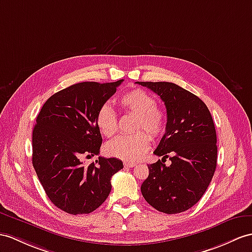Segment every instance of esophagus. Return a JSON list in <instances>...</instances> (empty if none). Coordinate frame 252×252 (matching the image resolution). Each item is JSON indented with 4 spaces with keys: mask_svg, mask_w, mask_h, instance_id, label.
<instances>
[{
    "mask_svg": "<svg viewBox=\"0 0 252 252\" xmlns=\"http://www.w3.org/2000/svg\"><path fill=\"white\" fill-rule=\"evenodd\" d=\"M124 165L126 168H133L134 165H137V163H134V162H130V161H125L124 162Z\"/></svg>",
    "mask_w": 252,
    "mask_h": 252,
    "instance_id": "34e87169",
    "label": "esophagus"
}]
</instances>
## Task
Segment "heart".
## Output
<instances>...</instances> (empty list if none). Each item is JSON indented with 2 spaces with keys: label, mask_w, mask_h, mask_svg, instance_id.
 Masks as SVG:
<instances>
[{
  "label": "heart",
  "mask_w": 252,
  "mask_h": 252,
  "mask_svg": "<svg viewBox=\"0 0 252 252\" xmlns=\"http://www.w3.org/2000/svg\"><path fill=\"white\" fill-rule=\"evenodd\" d=\"M155 98L142 89L128 91L119 98V105L123 112L136 115L134 131L131 136L116 138L106 145V152L110 156L123 160L136 161L149 150L151 138L157 139L162 136L167 126V116L161 108L155 105ZM98 129L108 138L118 131V119L113 109L103 105L96 115ZM138 130H145L138 132Z\"/></svg>",
  "instance_id": "obj_1"
}]
</instances>
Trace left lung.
<instances>
[{
  "instance_id": "obj_1",
  "label": "left lung",
  "mask_w": 252,
  "mask_h": 252,
  "mask_svg": "<svg viewBox=\"0 0 252 252\" xmlns=\"http://www.w3.org/2000/svg\"><path fill=\"white\" fill-rule=\"evenodd\" d=\"M156 93L167 109L165 132L141 186L147 203L165 214L189 210L202 198L217 165V136L210 110L198 96L171 82H137ZM169 155L171 156L169 158ZM169 157L170 166L163 160Z\"/></svg>"
}]
</instances>
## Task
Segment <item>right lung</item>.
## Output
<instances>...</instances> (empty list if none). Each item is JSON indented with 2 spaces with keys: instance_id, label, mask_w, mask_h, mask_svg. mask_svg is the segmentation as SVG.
Segmentation results:
<instances>
[{
  "instance_id": "right-lung-1",
  "label": "right lung",
  "mask_w": 252,
  "mask_h": 252,
  "mask_svg": "<svg viewBox=\"0 0 252 252\" xmlns=\"http://www.w3.org/2000/svg\"><path fill=\"white\" fill-rule=\"evenodd\" d=\"M124 81L81 82L53 94L44 103L33 129V167L52 203L71 215L90 214L106 201L111 177L123 169L118 158L99 154L102 143L96 115Z\"/></svg>"
}]
</instances>
